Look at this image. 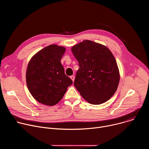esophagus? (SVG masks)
Returning a JSON list of instances; mask_svg holds the SVG:
<instances>
[{
  "label": "esophagus",
  "mask_w": 149,
  "mask_h": 149,
  "mask_svg": "<svg viewBox=\"0 0 149 149\" xmlns=\"http://www.w3.org/2000/svg\"><path fill=\"white\" fill-rule=\"evenodd\" d=\"M70 78L72 79V81L73 82L74 81V80H75V77H74V76H73V75L71 76V77H70Z\"/></svg>",
  "instance_id": "1"
}]
</instances>
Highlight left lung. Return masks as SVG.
Returning <instances> with one entry per match:
<instances>
[{
  "label": "left lung",
  "instance_id": "8db88e82",
  "mask_svg": "<svg viewBox=\"0 0 149 149\" xmlns=\"http://www.w3.org/2000/svg\"><path fill=\"white\" fill-rule=\"evenodd\" d=\"M71 51L79 63L74 86L80 95L94 105L110 100L117 91L120 78L111 51L104 45L84 40L73 46Z\"/></svg>",
  "mask_w": 149,
  "mask_h": 149
}]
</instances>
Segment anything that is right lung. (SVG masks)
<instances>
[{"label":"right lung","instance_id":"right-lung-1","mask_svg":"<svg viewBox=\"0 0 149 149\" xmlns=\"http://www.w3.org/2000/svg\"><path fill=\"white\" fill-rule=\"evenodd\" d=\"M66 48L52 44L36 53L26 72L28 88L39 102L52 106L59 102L72 81L65 74L61 60Z\"/></svg>","mask_w":149,"mask_h":149}]
</instances>
